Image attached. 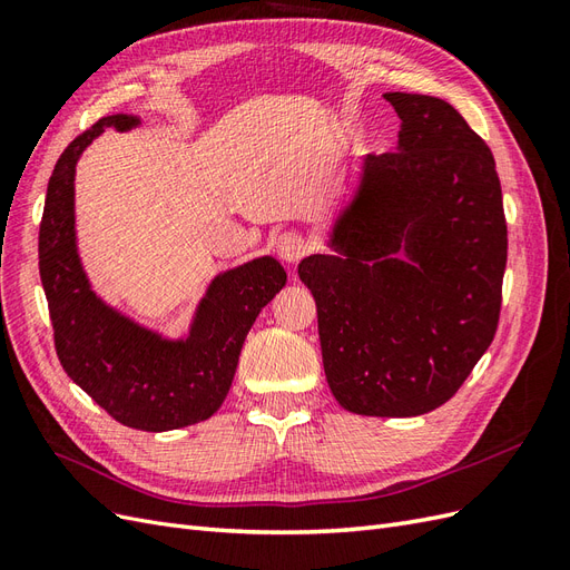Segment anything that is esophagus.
Wrapping results in <instances>:
<instances>
[{
	"label": "esophagus",
	"instance_id": "1",
	"mask_svg": "<svg viewBox=\"0 0 570 570\" xmlns=\"http://www.w3.org/2000/svg\"><path fill=\"white\" fill-rule=\"evenodd\" d=\"M275 252H278V256L285 264H297L299 258L308 252V243L299 233H283L278 237V243H275Z\"/></svg>",
	"mask_w": 570,
	"mask_h": 570
}]
</instances>
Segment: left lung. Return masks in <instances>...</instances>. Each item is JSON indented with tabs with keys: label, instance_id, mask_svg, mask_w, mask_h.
Wrapping results in <instances>:
<instances>
[{
	"label": "left lung",
	"instance_id": "1",
	"mask_svg": "<svg viewBox=\"0 0 570 570\" xmlns=\"http://www.w3.org/2000/svg\"><path fill=\"white\" fill-rule=\"evenodd\" d=\"M396 151L361 161L327 233L297 268L312 289L327 385L361 416L442 406L497 333L507 220L494 157L444 99L385 92Z\"/></svg>",
	"mask_w": 570,
	"mask_h": 570
}]
</instances>
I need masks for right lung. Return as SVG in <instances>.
<instances>
[{"label": "right lung", "mask_w": 570, "mask_h": 570, "mask_svg": "<svg viewBox=\"0 0 570 570\" xmlns=\"http://www.w3.org/2000/svg\"><path fill=\"white\" fill-rule=\"evenodd\" d=\"M135 126H140V116H105L63 149L47 185L40 278L68 377L118 423L166 433L218 411L233 385L249 327L285 287L287 273L273 256L218 273L183 337L151 331L101 299L78 254L76 164L105 128Z\"/></svg>", "instance_id": "1"}]
</instances>
